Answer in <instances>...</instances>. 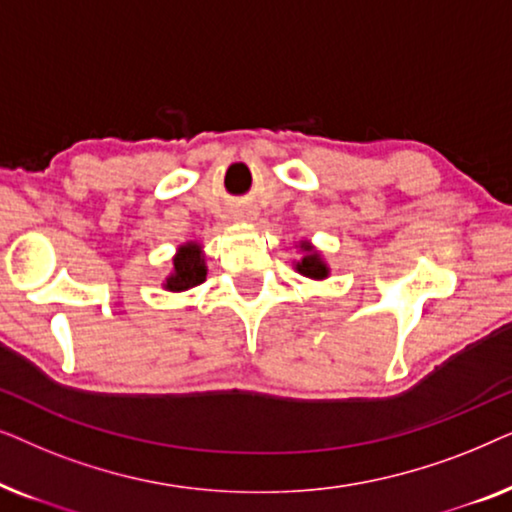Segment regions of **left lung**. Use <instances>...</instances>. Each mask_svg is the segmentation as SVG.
Masks as SVG:
<instances>
[{
	"mask_svg": "<svg viewBox=\"0 0 512 512\" xmlns=\"http://www.w3.org/2000/svg\"><path fill=\"white\" fill-rule=\"evenodd\" d=\"M296 247L303 251V258L293 263L296 265V272H300V275L307 279H317V282H321V279H326L328 275H331V268H328V263L321 258L319 251L314 249L312 242L300 240V244H296Z\"/></svg>",
	"mask_w": 512,
	"mask_h": 512,
	"instance_id": "left-lung-1",
	"label": "left lung"
}]
</instances>
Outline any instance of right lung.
I'll use <instances>...</instances> for the list:
<instances>
[{
	"label": "right lung",
	"mask_w": 512,
	"mask_h": 512,
	"mask_svg": "<svg viewBox=\"0 0 512 512\" xmlns=\"http://www.w3.org/2000/svg\"><path fill=\"white\" fill-rule=\"evenodd\" d=\"M207 279V263L202 254V244L186 242L177 249L172 258V272L165 277L163 289L172 293H181L193 289Z\"/></svg>",
	"instance_id": "1"
}]
</instances>
